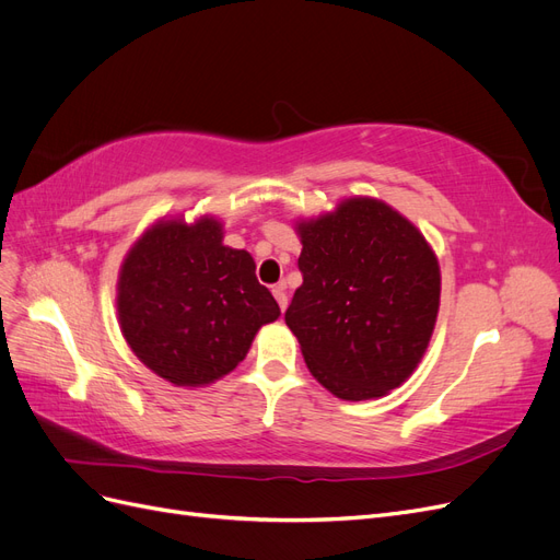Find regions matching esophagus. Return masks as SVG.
<instances>
[{
    "mask_svg": "<svg viewBox=\"0 0 560 560\" xmlns=\"http://www.w3.org/2000/svg\"><path fill=\"white\" fill-rule=\"evenodd\" d=\"M287 284L284 282H278V284H273V296H276V301H278V306H280V311H284L287 308Z\"/></svg>",
    "mask_w": 560,
    "mask_h": 560,
    "instance_id": "obj_1",
    "label": "esophagus"
}]
</instances>
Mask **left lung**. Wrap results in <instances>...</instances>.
I'll list each match as a JSON object with an SVG mask.
<instances>
[{
    "label": "left lung",
    "mask_w": 560,
    "mask_h": 560,
    "mask_svg": "<svg viewBox=\"0 0 560 560\" xmlns=\"http://www.w3.org/2000/svg\"><path fill=\"white\" fill-rule=\"evenodd\" d=\"M303 284L284 313L311 374L341 399L383 397L413 374L439 311V266L418 229L350 198L303 222Z\"/></svg>",
    "instance_id": "8db88e82"
}]
</instances>
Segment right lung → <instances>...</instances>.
I'll return each instance as SVG.
<instances>
[{"instance_id":"1","label":"right lung","mask_w":560,"mask_h":560,"mask_svg":"<svg viewBox=\"0 0 560 560\" xmlns=\"http://www.w3.org/2000/svg\"><path fill=\"white\" fill-rule=\"evenodd\" d=\"M280 308L245 249L222 224L161 222L142 235L118 278V319L138 358L175 385L198 387L245 360L254 334Z\"/></svg>"}]
</instances>
